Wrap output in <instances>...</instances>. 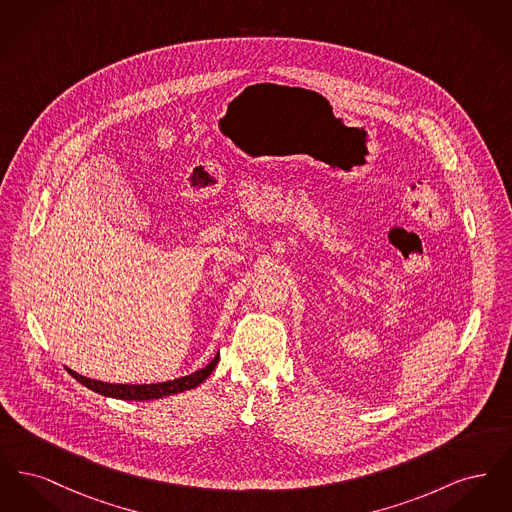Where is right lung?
Listing matches in <instances>:
<instances>
[{
	"label": "right lung",
	"instance_id": "obj_1",
	"mask_svg": "<svg viewBox=\"0 0 512 512\" xmlns=\"http://www.w3.org/2000/svg\"><path fill=\"white\" fill-rule=\"evenodd\" d=\"M219 363V355L201 370H197L190 376L172 380V382H161V384H142V386H128V384H105V382H98V380H90L84 378L80 374H76L71 368L69 374L73 376L74 380H78L82 386H86L88 390L96 391L99 395L105 397H115V399H124V401H149V399H161L165 395H174L180 391L192 390L197 388Z\"/></svg>",
	"mask_w": 512,
	"mask_h": 512
}]
</instances>
